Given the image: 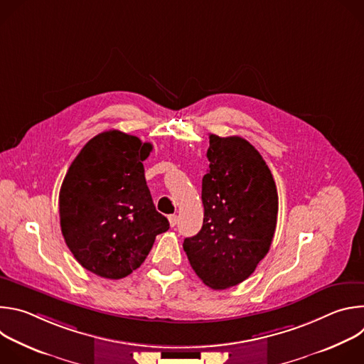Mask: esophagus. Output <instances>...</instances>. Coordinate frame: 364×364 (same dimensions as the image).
Returning a JSON list of instances; mask_svg holds the SVG:
<instances>
[{"mask_svg": "<svg viewBox=\"0 0 364 364\" xmlns=\"http://www.w3.org/2000/svg\"><path fill=\"white\" fill-rule=\"evenodd\" d=\"M168 220H170V226L174 228V226L177 225V222H178V218H177L176 215H170V216H168Z\"/></svg>", "mask_w": 364, "mask_h": 364, "instance_id": "1", "label": "esophagus"}]
</instances>
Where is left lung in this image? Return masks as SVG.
I'll return each mask as SVG.
<instances>
[{
  "mask_svg": "<svg viewBox=\"0 0 364 364\" xmlns=\"http://www.w3.org/2000/svg\"><path fill=\"white\" fill-rule=\"evenodd\" d=\"M209 170L201 181V230L183 247L197 277L213 289L249 278L269 252L278 193L262 155L240 136L210 134Z\"/></svg>",
  "mask_w": 364,
  "mask_h": 364,
  "instance_id": "1",
  "label": "left lung"
}]
</instances>
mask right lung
<instances>
[{"instance_id": "obj_1", "label": "right lung", "mask_w": 364, "mask_h": 364, "mask_svg": "<svg viewBox=\"0 0 364 364\" xmlns=\"http://www.w3.org/2000/svg\"><path fill=\"white\" fill-rule=\"evenodd\" d=\"M152 145L118 129L93 136L70 164L59 194L60 228L76 261L121 279L141 267L155 236L168 230L155 210L142 161Z\"/></svg>"}]
</instances>
